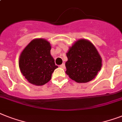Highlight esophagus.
<instances>
[{"label": "esophagus", "instance_id": "obj_1", "mask_svg": "<svg viewBox=\"0 0 122 122\" xmlns=\"http://www.w3.org/2000/svg\"><path fill=\"white\" fill-rule=\"evenodd\" d=\"M60 67H61V68H63V69H65L66 67H65V65L63 63V64H62V65H60Z\"/></svg>", "mask_w": 122, "mask_h": 122}]
</instances>
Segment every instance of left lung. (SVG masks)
<instances>
[{
	"label": "left lung",
	"mask_w": 122,
	"mask_h": 122,
	"mask_svg": "<svg viewBox=\"0 0 122 122\" xmlns=\"http://www.w3.org/2000/svg\"><path fill=\"white\" fill-rule=\"evenodd\" d=\"M66 73L78 83H86L96 77L102 66L98 52L91 42L80 39L66 53Z\"/></svg>",
	"instance_id": "obj_1"
}]
</instances>
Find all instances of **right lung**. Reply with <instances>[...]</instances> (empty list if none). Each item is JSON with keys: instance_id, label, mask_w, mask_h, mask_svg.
<instances>
[{"instance_id": "1", "label": "right lung", "mask_w": 122, "mask_h": 122, "mask_svg": "<svg viewBox=\"0 0 122 122\" xmlns=\"http://www.w3.org/2000/svg\"><path fill=\"white\" fill-rule=\"evenodd\" d=\"M50 43L42 39H34L21 54L19 66L25 78L35 85H42L51 79L58 68L51 55Z\"/></svg>"}]
</instances>
